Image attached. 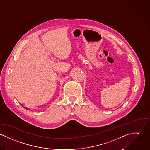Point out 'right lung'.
Listing matches in <instances>:
<instances>
[{
    "label": "right lung",
    "mask_w": 150,
    "mask_h": 150,
    "mask_svg": "<svg viewBox=\"0 0 150 150\" xmlns=\"http://www.w3.org/2000/svg\"><path fill=\"white\" fill-rule=\"evenodd\" d=\"M25 109H27V110H28V108H26V107H24Z\"/></svg>",
    "instance_id": "obj_1"
}]
</instances>
